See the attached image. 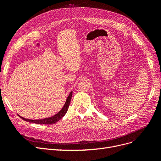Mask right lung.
Segmentation results:
<instances>
[{
    "label": "right lung",
    "mask_w": 161,
    "mask_h": 161,
    "mask_svg": "<svg viewBox=\"0 0 161 161\" xmlns=\"http://www.w3.org/2000/svg\"><path fill=\"white\" fill-rule=\"evenodd\" d=\"M72 92H70V93L69 94V97H67L66 103L64 105V106L63 107V108L61 109V110L58 112L56 115L50 117L48 118H45V119H36V120H33V119H25L24 117H22L21 116H19L22 119H23L25 121H27L29 123H36V124H44V125H52L54 124L55 123H57V121H58L60 120L61 118L66 114V112L68 111V109H69L70 103V100L72 98Z\"/></svg>",
    "instance_id": "right-lung-1"
}]
</instances>
